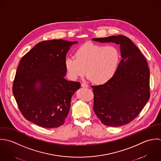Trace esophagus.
I'll return each mask as SVG.
<instances>
[{"label":"esophagus","mask_w":161,"mask_h":161,"mask_svg":"<svg viewBox=\"0 0 161 161\" xmlns=\"http://www.w3.org/2000/svg\"><path fill=\"white\" fill-rule=\"evenodd\" d=\"M81 87H83V88H88V85L87 84L83 83H81Z\"/></svg>","instance_id":"obj_1"}]
</instances>
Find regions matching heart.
Returning a JSON list of instances; mask_svg holds the SVG:
<instances>
[{"label": "heart", "mask_w": 161, "mask_h": 161, "mask_svg": "<svg viewBox=\"0 0 161 161\" xmlns=\"http://www.w3.org/2000/svg\"><path fill=\"white\" fill-rule=\"evenodd\" d=\"M75 57L66 58L64 64L69 76L76 80L85 75L94 83L102 84L114 75L119 61L117 49L112 46L85 44L75 52Z\"/></svg>", "instance_id": "1"}]
</instances>
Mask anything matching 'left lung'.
Wrapping results in <instances>:
<instances>
[{"label": "left lung", "instance_id": "8db88e82", "mask_svg": "<svg viewBox=\"0 0 161 161\" xmlns=\"http://www.w3.org/2000/svg\"><path fill=\"white\" fill-rule=\"evenodd\" d=\"M92 40L119 45L122 58L109 81L92 86L94 111L106 126L126 125L138 116L150 97V71L147 61L126 36L95 38Z\"/></svg>", "mask_w": 161, "mask_h": 161}]
</instances>
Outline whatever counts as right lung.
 <instances>
[{
    "instance_id": "1",
    "label": "right lung",
    "mask_w": 161,
    "mask_h": 161,
    "mask_svg": "<svg viewBox=\"0 0 161 161\" xmlns=\"http://www.w3.org/2000/svg\"><path fill=\"white\" fill-rule=\"evenodd\" d=\"M77 43L61 39L43 41L22 58L12 92L27 120L45 128L64 124L71 97L81 86L80 83L64 78L66 53Z\"/></svg>"
}]
</instances>
